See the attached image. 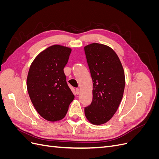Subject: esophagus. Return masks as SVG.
Wrapping results in <instances>:
<instances>
[{"label":"esophagus","instance_id":"esophagus-1","mask_svg":"<svg viewBox=\"0 0 159 159\" xmlns=\"http://www.w3.org/2000/svg\"><path fill=\"white\" fill-rule=\"evenodd\" d=\"M75 93L77 95H78L80 93V89L79 88H76L75 89Z\"/></svg>","mask_w":159,"mask_h":159}]
</instances>
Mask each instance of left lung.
<instances>
[{
  "mask_svg": "<svg viewBox=\"0 0 159 159\" xmlns=\"http://www.w3.org/2000/svg\"><path fill=\"white\" fill-rule=\"evenodd\" d=\"M93 80V99L85 107V115L93 125H102L112 118L123 98L125 78L121 62L110 47L93 43L84 47Z\"/></svg>",
  "mask_w": 159,
  "mask_h": 159,
  "instance_id": "obj_1",
  "label": "left lung"
}]
</instances>
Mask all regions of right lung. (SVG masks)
Returning a JSON list of instances; mask_svg holds the SVG:
<instances>
[{
	"instance_id": "1",
	"label": "right lung",
	"mask_w": 159,
	"mask_h": 159,
	"mask_svg": "<svg viewBox=\"0 0 159 159\" xmlns=\"http://www.w3.org/2000/svg\"><path fill=\"white\" fill-rule=\"evenodd\" d=\"M71 52L68 47L51 46L36 57L28 71V94L37 112L47 121L63 119L74 99L64 72Z\"/></svg>"
}]
</instances>
